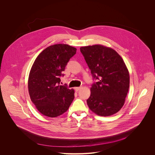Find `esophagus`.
Here are the masks:
<instances>
[{"instance_id":"1","label":"esophagus","mask_w":155,"mask_h":155,"mask_svg":"<svg viewBox=\"0 0 155 155\" xmlns=\"http://www.w3.org/2000/svg\"><path fill=\"white\" fill-rule=\"evenodd\" d=\"M81 88H82L81 87H76V88H74V89H75V91H76V92H78V91H79Z\"/></svg>"}]
</instances>
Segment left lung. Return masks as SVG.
<instances>
[{
  "label": "left lung",
  "mask_w": 155,
  "mask_h": 155,
  "mask_svg": "<svg viewBox=\"0 0 155 155\" xmlns=\"http://www.w3.org/2000/svg\"><path fill=\"white\" fill-rule=\"evenodd\" d=\"M94 79L87 104L98 116H109L124 105L130 87V74L122 58L113 49L102 45L80 48Z\"/></svg>",
  "instance_id": "obj_1"
}]
</instances>
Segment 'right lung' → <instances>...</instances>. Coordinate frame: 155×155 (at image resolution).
<instances>
[{"instance_id":"1","label":"right lung","mask_w":155,"mask_h":155,"mask_svg":"<svg viewBox=\"0 0 155 155\" xmlns=\"http://www.w3.org/2000/svg\"><path fill=\"white\" fill-rule=\"evenodd\" d=\"M77 49L67 44L49 46L39 54L31 68L28 89L37 110L49 117L65 113L74 98L73 89L60 85L61 73Z\"/></svg>"}]
</instances>
